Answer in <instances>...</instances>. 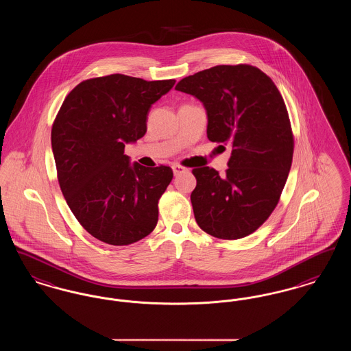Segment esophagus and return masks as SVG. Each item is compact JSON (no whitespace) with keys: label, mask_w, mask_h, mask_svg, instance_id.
<instances>
[{"label":"esophagus","mask_w":351,"mask_h":351,"mask_svg":"<svg viewBox=\"0 0 351 351\" xmlns=\"http://www.w3.org/2000/svg\"><path fill=\"white\" fill-rule=\"evenodd\" d=\"M172 171H173L175 175H179V173H182L184 171H186V168L180 166V165H173L172 166Z\"/></svg>","instance_id":"obj_1"}]
</instances>
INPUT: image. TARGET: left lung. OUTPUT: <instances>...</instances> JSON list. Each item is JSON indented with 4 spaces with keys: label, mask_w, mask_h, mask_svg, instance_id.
Instances as JSON below:
<instances>
[{
    "label": "left lung",
    "mask_w": 351,
    "mask_h": 351,
    "mask_svg": "<svg viewBox=\"0 0 351 351\" xmlns=\"http://www.w3.org/2000/svg\"><path fill=\"white\" fill-rule=\"evenodd\" d=\"M175 89L204 104L208 139L233 147L223 175L215 168L192 169L196 222L219 239L247 237L276 208L292 165L295 143L283 97L250 64L204 69Z\"/></svg>",
    "instance_id": "1"
}]
</instances>
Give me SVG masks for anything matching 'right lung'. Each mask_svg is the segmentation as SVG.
<instances>
[{"label":"right lung","instance_id":"add662e5","mask_svg":"<svg viewBox=\"0 0 351 351\" xmlns=\"http://www.w3.org/2000/svg\"><path fill=\"white\" fill-rule=\"evenodd\" d=\"M175 80L146 82L114 73L77 84L52 123L58 182L84 229L108 245L147 237L158 202L173 178L167 166L130 165L125 145L142 138L151 105Z\"/></svg>","mask_w":351,"mask_h":351}]
</instances>
